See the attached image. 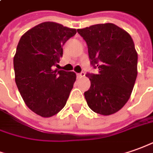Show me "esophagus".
Listing matches in <instances>:
<instances>
[{
    "label": "esophagus",
    "mask_w": 153,
    "mask_h": 153,
    "mask_svg": "<svg viewBox=\"0 0 153 153\" xmlns=\"http://www.w3.org/2000/svg\"><path fill=\"white\" fill-rule=\"evenodd\" d=\"M85 76V72H81L79 74H77V77L78 78H82V77Z\"/></svg>",
    "instance_id": "obj_1"
}]
</instances>
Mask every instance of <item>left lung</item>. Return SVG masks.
Masks as SVG:
<instances>
[{"label": "left lung", "instance_id": "left-lung-1", "mask_svg": "<svg viewBox=\"0 0 153 153\" xmlns=\"http://www.w3.org/2000/svg\"><path fill=\"white\" fill-rule=\"evenodd\" d=\"M88 46L90 64L97 74L87 73L90 87L85 97L90 109L109 116L128 101L137 76V53L127 32L113 23L78 29Z\"/></svg>", "mask_w": 153, "mask_h": 153}]
</instances>
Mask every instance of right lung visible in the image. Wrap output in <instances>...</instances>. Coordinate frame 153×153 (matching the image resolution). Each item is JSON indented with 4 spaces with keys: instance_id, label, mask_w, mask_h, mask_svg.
<instances>
[{
    "instance_id": "add662e5",
    "label": "right lung",
    "mask_w": 153,
    "mask_h": 153,
    "mask_svg": "<svg viewBox=\"0 0 153 153\" xmlns=\"http://www.w3.org/2000/svg\"><path fill=\"white\" fill-rule=\"evenodd\" d=\"M74 28L45 22L25 33L13 59L15 81L25 104L42 117H51L66 105L76 80L74 72L54 69L63 46Z\"/></svg>"
}]
</instances>
